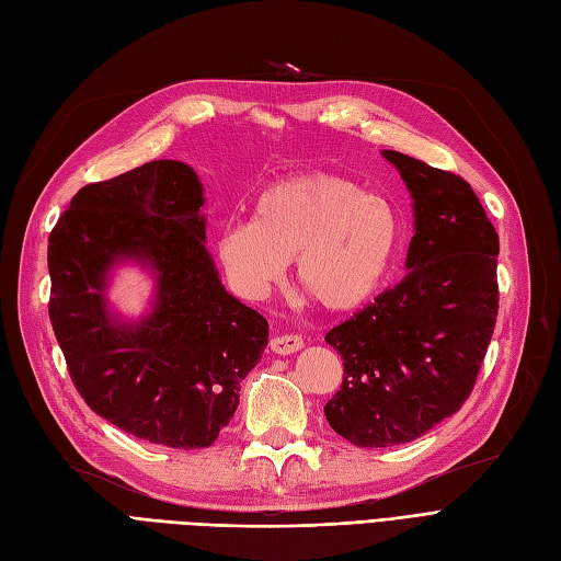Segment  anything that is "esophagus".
Listing matches in <instances>:
<instances>
[{"instance_id":"34e87169","label":"esophagus","mask_w":561,"mask_h":561,"mask_svg":"<svg viewBox=\"0 0 561 561\" xmlns=\"http://www.w3.org/2000/svg\"><path fill=\"white\" fill-rule=\"evenodd\" d=\"M270 350H273L275 354H294L298 350H302V337L300 335H275L273 340H270Z\"/></svg>"}]
</instances>
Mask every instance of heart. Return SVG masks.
I'll list each match as a JSON object with an SVG mask.
<instances>
[{
    "instance_id": "b5f03b06",
    "label": "heart",
    "mask_w": 561,
    "mask_h": 561,
    "mask_svg": "<svg viewBox=\"0 0 561 561\" xmlns=\"http://www.w3.org/2000/svg\"><path fill=\"white\" fill-rule=\"evenodd\" d=\"M399 247V214L379 195L333 174L270 184L254 221H232L216 238L230 286L263 298L296 259L302 291L331 312L364 305L382 284Z\"/></svg>"
}]
</instances>
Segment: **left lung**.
Instances as JSON below:
<instances>
[{"label":"left lung","mask_w":561,"mask_h":561,"mask_svg":"<svg viewBox=\"0 0 561 561\" xmlns=\"http://www.w3.org/2000/svg\"><path fill=\"white\" fill-rule=\"evenodd\" d=\"M414 211L408 275L327 333L345 360L323 408L358 447H393L451 417L473 391L499 312V234L461 176L399 151Z\"/></svg>","instance_id":"8db88e82"}]
</instances>
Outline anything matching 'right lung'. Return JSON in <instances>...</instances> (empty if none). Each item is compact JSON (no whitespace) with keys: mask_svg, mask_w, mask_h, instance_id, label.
Instances as JSON below:
<instances>
[{"mask_svg":"<svg viewBox=\"0 0 561 561\" xmlns=\"http://www.w3.org/2000/svg\"><path fill=\"white\" fill-rule=\"evenodd\" d=\"M203 207L193 168L151 160L83 186L48 238V314L81 399L130 436L176 449L219 438L267 345V321L219 279ZM121 262L147 266L157 284L137 322L105 296Z\"/></svg>","mask_w":561,"mask_h":561,"instance_id":"right-lung-1","label":"right lung"}]
</instances>
